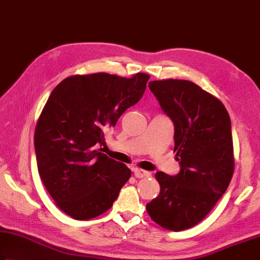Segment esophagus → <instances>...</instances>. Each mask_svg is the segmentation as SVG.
<instances>
[{
	"label": "esophagus",
	"mask_w": 260,
	"mask_h": 260,
	"mask_svg": "<svg viewBox=\"0 0 260 260\" xmlns=\"http://www.w3.org/2000/svg\"><path fill=\"white\" fill-rule=\"evenodd\" d=\"M134 172H135V176L137 177V178H148V177L152 176L151 172L143 170V169H135Z\"/></svg>",
	"instance_id": "obj_1"
}]
</instances>
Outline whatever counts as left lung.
I'll list each match as a JSON object with an SVG mask.
<instances>
[{
    "label": "left lung",
    "mask_w": 260,
    "mask_h": 260,
    "mask_svg": "<svg viewBox=\"0 0 260 260\" xmlns=\"http://www.w3.org/2000/svg\"><path fill=\"white\" fill-rule=\"evenodd\" d=\"M148 86L174 122V152L181 168L176 176L156 172L161 190L146 210L163 229L180 232L203 220L231 183V118L219 99L190 81H152Z\"/></svg>",
    "instance_id": "left-lung-1"
}]
</instances>
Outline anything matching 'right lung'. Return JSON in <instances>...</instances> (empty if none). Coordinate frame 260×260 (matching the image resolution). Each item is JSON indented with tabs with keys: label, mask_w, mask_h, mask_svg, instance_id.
I'll return each mask as SVG.
<instances>
[{
	"label": "right lung",
	"mask_w": 260,
	"mask_h": 260,
	"mask_svg": "<svg viewBox=\"0 0 260 260\" xmlns=\"http://www.w3.org/2000/svg\"><path fill=\"white\" fill-rule=\"evenodd\" d=\"M149 75H73L50 94L36 123L34 144L41 179L56 206L77 220L111 209L131 177L129 168L95 149L105 131L137 104Z\"/></svg>",
	"instance_id": "right-lung-1"
}]
</instances>
